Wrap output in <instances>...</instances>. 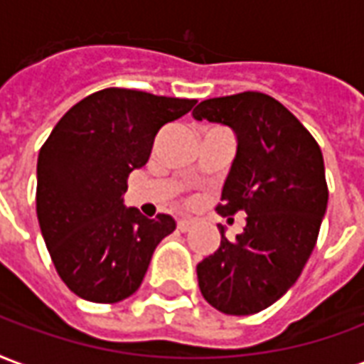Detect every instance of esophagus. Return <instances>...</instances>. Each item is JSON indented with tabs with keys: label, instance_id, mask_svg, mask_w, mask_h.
Here are the masks:
<instances>
[{
	"label": "esophagus",
	"instance_id": "esophagus-1",
	"mask_svg": "<svg viewBox=\"0 0 364 364\" xmlns=\"http://www.w3.org/2000/svg\"><path fill=\"white\" fill-rule=\"evenodd\" d=\"M196 225V221L193 219H180L178 221V229L182 230V232H186V230H190Z\"/></svg>",
	"mask_w": 364,
	"mask_h": 364
}]
</instances>
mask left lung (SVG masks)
<instances>
[{
    "label": "left lung",
    "instance_id": "8db88e82",
    "mask_svg": "<svg viewBox=\"0 0 364 364\" xmlns=\"http://www.w3.org/2000/svg\"><path fill=\"white\" fill-rule=\"evenodd\" d=\"M192 116L237 135L217 213L248 215L235 240L217 225L221 244L196 267L200 291L223 314H256L293 287L316 246L328 208L322 151L309 129L264 92L209 98Z\"/></svg>",
    "mask_w": 364,
    "mask_h": 364
}]
</instances>
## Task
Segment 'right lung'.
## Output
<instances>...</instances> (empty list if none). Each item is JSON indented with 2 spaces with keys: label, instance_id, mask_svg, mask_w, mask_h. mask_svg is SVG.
<instances>
[{
  "label": "right lung",
  "instance_id": "right-lung-1",
  "mask_svg": "<svg viewBox=\"0 0 364 364\" xmlns=\"http://www.w3.org/2000/svg\"><path fill=\"white\" fill-rule=\"evenodd\" d=\"M196 100L105 89L70 108L42 145L36 215L55 269L85 301L134 294L153 252L176 229L171 215L143 217L124 205L127 176L149 161L159 129Z\"/></svg>",
  "mask_w": 364,
  "mask_h": 364
}]
</instances>
